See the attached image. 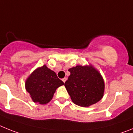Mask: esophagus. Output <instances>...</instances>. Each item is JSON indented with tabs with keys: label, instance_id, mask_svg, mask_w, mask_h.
<instances>
[{
	"label": "esophagus",
	"instance_id": "esophagus-1",
	"mask_svg": "<svg viewBox=\"0 0 133 133\" xmlns=\"http://www.w3.org/2000/svg\"><path fill=\"white\" fill-rule=\"evenodd\" d=\"M66 80H67V78H63V79H62V81H63L64 83L65 82V81H66Z\"/></svg>",
	"mask_w": 133,
	"mask_h": 133
}]
</instances>
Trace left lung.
Segmentation results:
<instances>
[{"instance_id":"left-lung-1","label":"left lung","mask_w":133,"mask_h":133,"mask_svg":"<svg viewBox=\"0 0 133 133\" xmlns=\"http://www.w3.org/2000/svg\"><path fill=\"white\" fill-rule=\"evenodd\" d=\"M68 71L70 76L64 86L74 103L88 107L102 98L104 82L100 72L92 65H78Z\"/></svg>"}]
</instances>
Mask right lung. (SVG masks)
Returning a JSON list of instances; mask_svg holds the SVG:
<instances>
[{
	"label": "right lung",
	"instance_id": "add662e5",
	"mask_svg": "<svg viewBox=\"0 0 133 133\" xmlns=\"http://www.w3.org/2000/svg\"><path fill=\"white\" fill-rule=\"evenodd\" d=\"M64 83L45 65L33 71L25 82V88L33 101L45 104L53 98L57 88Z\"/></svg>",
	"mask_w": 133,
	"mask_h": 133
}]
</instances>
